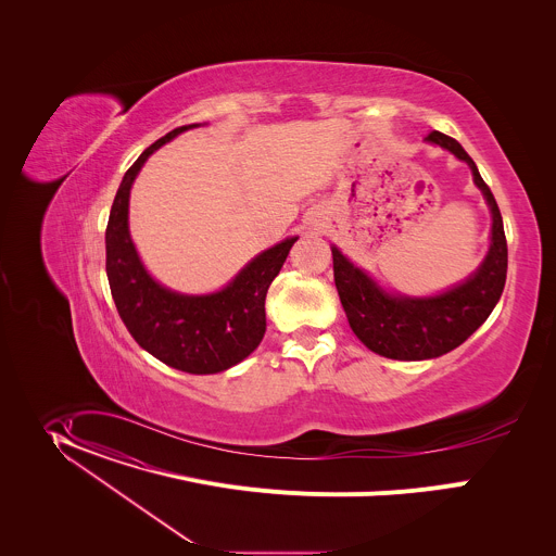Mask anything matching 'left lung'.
I'll list each match as a JSON object with an SVG mask.
<instances>
[{"label":"left lung","mask_w":556,"mask_h":556,"mask_svg":"<svg viewBox=\"0 0 556 556\" xmlns=\"http://www.w3.org/2000/svg\"><path fill=\"white\" fill-rule=\"evenodd\" d=\"M426 141L452 152L471 166L473 181L490 207V250L476 274L434 298L392 295L331 245L333 280L351 329L370 351L404 362L441 357L460 346L494 311L507 276L503 218L476 162L456 139L439 130H432Z\"/></svg>","instance_id":"8db88e82"}]
</instances>
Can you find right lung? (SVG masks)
<instances>
[{
    "instance_id": "1",
    "label": "right lung",
    "mask_w": 556,
    "mask_h": 556,
    "mask_svg": "<svg viewBox=\"0 0 556 556\" xmlns=\"http://www.w3.org/2000/svg\"><path fill=\"white\" fill-rule=\"evenodd\" d=\"M194 126L170 130L126 170L106 225V276L117 313L139 346L181 372L216 375L261 344L267 289L298 238L256 254L223 291L210 295L175 293L148 274L128 231L130 188L146 160Z\"/></svg>"
}]
</instances>
